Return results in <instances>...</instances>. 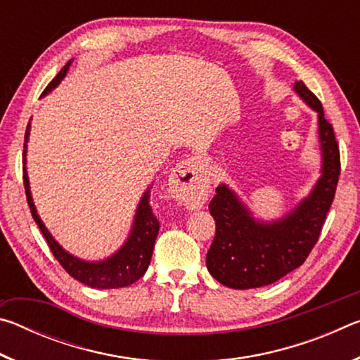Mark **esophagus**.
I'll return each instance as SVG.
<instances>
[{
	"label": "esophagus",
	"mask_w": 360,
	"mask_h": 360,
	"mask_svg": "<svg viewBox=\"0 0 360 360\" xmlns=\"http://www.w3.org/2000/svg\"><path fill=\"white\" fill-rule=\"evenodd\" d=\"M208 181L206 176V169L203 162L198 157L187 158V160L181 162L178 167L173 169L172 178V192L174 198L179 203L193 206L203 195V188Z\"/></svg>",
	"instance_id": "obj_1"
}]
</instances>
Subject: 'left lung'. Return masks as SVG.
Here are the masks:
<instances>
[{"instance_id": "8db88e82", "label": "left lung", "mask_w": 360, "mask_h": 360, "mask_svg": "<svg viewBox=\"0 0 360 360\" xmlns=\"http://www.w3.org/2000/svg\"><path fill=\"white\" fill-rule=\"evenodd\" d=\"M294 92L318 114L321 176L307 197L275 221H259L227 184H219L210 203L216 236L206 254L211 276L231 289L276 283L300 266L318 241L340 176V149L332 125L311 90L295 81Z\"/></svg>"}]
</instances>
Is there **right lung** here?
<instances>
[{
  "label": "right lung",
  "mask_w": 360,
  "mask_h": 360,
  "mask_svg": "<svg viewBox=\"0 0 360 360\" xmlns=\"http://www.w3.org/2000/svg\"><path fill=\"white\" fill-rule=\"evenodd\" d=\"M71 63L72 60H70V62L60 70L58 75L52 79L51 84H49L44 92H42V96L51 94L52 90L63 81ZM30 130H32V122H28L25 131V143H23V184H25V193L30 211H32L34 222L38 224L39 230L42 231V235H44L53 257L60 262V265H62L72 278L77 279L79 283L89 285V288L119 289L136 283L139 278L144 276V273L150 264L155 238L158 229H160V224H158L157 217L154 216V212H152L149 203L152 187L146 188L141 200H139L135 217H133L130 233L124 241V245H122L117 251L103 260L79 259L76 255L65 251L63 246H60V243L53 238L44 222L41 221L38 211H36L32 191H30V179L27 172V144L30 138Z\"/></svg>",
  "instance_id": "1"
}]
</instances>
